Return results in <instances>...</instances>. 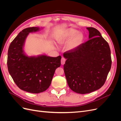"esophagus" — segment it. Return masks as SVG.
Listing matches in <instances>:
<instances>
[{
	"label": "esophagus",
	"mask_w": 121,
	"mask_h": 121,
	"mask_svg": "<svg viewBox=\"0 0 121 121\" xmlns=\"http://www.w3.org/2000/svg\"><path fill=\"white\" fill-rule=\"evenodd\" d=\"M65 59L64 57H62L61 58V64L62 65H63L65 64Z\"/></svg>",
	"instance_id": "34e87169"
}]
</instances>
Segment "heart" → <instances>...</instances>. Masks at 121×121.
Here are the masks:
<instances>
[{
  "instance_id": "heart-1",
  "label": "heart",
  "mask_w": 121,
  "mask_h": 121,
  "mask_svg": "<svg viewBox=\"0 0 121 121\" xmlns=\"http://www.w3.org/2000/svg\"><path fill=\"white\" fill-rule=\"evenodd\" d=\"M84 38L83 34L78 30L69 28L61 30L57 33L56 39L59 44L68 45V50H73L82 43Z\"/></svg>"
}]
</instances>
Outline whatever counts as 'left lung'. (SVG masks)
Masks as SVG:
<instances>
[{"label":"left lung","mask_w":121,"mask_h":121,"mask_svg":"<svg viewBox=\"0 0 121 121\" xmlns=\"http://www.w3.org/2000/svg\"><path fill=\"white\" fill-rule=\"evenodd\" d=\"M89 40L73 50L65 52V74L70 89L80 94L97 90L104 85L112 65L111 50L100 33L86 28Z\"/></svg>","instance_id":"left-lung-1"}]
</instances>
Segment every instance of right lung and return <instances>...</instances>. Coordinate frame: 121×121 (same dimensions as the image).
Returning <instances> with one entry per match:
<instances>
[{"label": "right lung", "mask_w": 121, "mask_h": 121, "mask_svg": "<svg viewBox=\"0 0 121 121\" xmlns=\"http://www.w3.org/2000/svg\"><path fill=\"white\" fill-rule=\"evenodd\" d=\"M40 30L39 27L24 29L11 42L8 50L7 65L9 74L19 88L32 93L48 89L55 71L61 64L60 56H29L25 53L24 47L28 35Z\"/></svg>", "instance_id": "obj_1"}]
</instances>
